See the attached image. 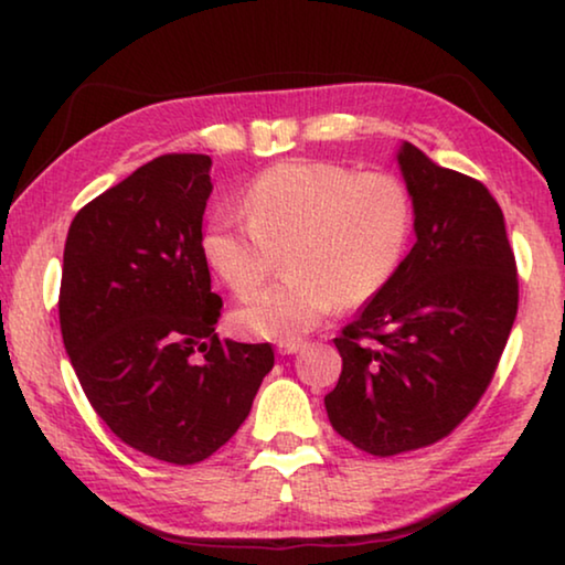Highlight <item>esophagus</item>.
<instances>
[{
	"label": "esophagus",
	"mask_w": 565,
	"mask_h": 565,
	"mask_svg": "<svg viewBox=\"0 0 565 565\" xmlns=\"http://www.w3.org/2000/svg\"><path fill=\"white\" fill-rule=\"evenodd\" d=\"M301 348H305L301 340H284V343H279V353L281 355H294V353H299Z\"/></svg>",
	"instance_id": "esophagus-1"
}]
</instances>
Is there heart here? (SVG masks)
Returning a JSON list of instances; mask_svg holds the SVG:
<instances>
[{"instance_id": "1", "label": "heart", "mask_w": 565, "mask_h": 565, "mask_svg": "<svg viewBox=\"0 0 565 565\" xmlns=\"http://www.w3.org/2000/svg\"><path fill=\"white\" fill-rule=\"evenodd\" d=\"M415 210L392 173L289 161L260 173L245 214L222 210L204 230L206 264L235 297H250L286 250L289 279L233 315L235 328L264 340H299L340 305L371 299L399 271Z\"/></svg>"}]
</instances>
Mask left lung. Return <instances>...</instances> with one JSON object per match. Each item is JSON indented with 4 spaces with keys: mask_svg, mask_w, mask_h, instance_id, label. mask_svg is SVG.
Segmentation results:
<instances>
[{
    "mask_svg": "<svg viewBox=\"0 0 565 565\" xmlns=\"http://www.w3.org/2000/svg\"><path fill=\"white\" fill-rule=\"evenodd\" d=\"M415 245L335 338L330 425L371 456L440 440L487 392L518 317V266L489 189L404 140Z\"/></svg>",
    "mask_w": 565,
    "mask_h": 565,
    "instance_id": "obj_1",
    "label": "left lung"
}]
</instances>
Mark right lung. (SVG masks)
<instances>
[{"label":"right lung","instance_id":"1","mask_svg":"<svg viewBox=\"0 0 565 565\" xmlns=\"http://www.w3.org/2000/svg\"><path fill=\"white\" fill-rule=\"evenodd\" d=\"M210 169L202 153L153 158L78 210L63 248L61 335L86 399L122 443L177 466L233 438L274 369L268 343L214 332Z\"/></svg>","mask_w":565,"mask_h":565}]
</instances>
